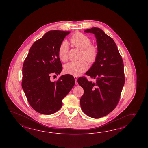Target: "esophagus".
I'll use <instances>...</instances> for the list:
<instances>
[{
    "instance_id": "esophagus-1",
    "label": "esophagus",
    "mask_w": 148,
    "mask_h": 148,
    "mask_svg": "<svg viewBox=\"0 0 148 148\" xmlns=\"http://www.w3.org/2000/svg\"><path fill=\"white\" fill-rule=\"evenodd\" d=\"M74 79H75V84L76 85H78V83H77V77L76 76H74Z\"/></svg>"
}]
</instances>
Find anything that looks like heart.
<instances>
[{
  "label": "heart",
  "mask_w": 148,
  "mask_h": 148,
  "mask_svg": "<svg viewBox=\"0 0 148 148\" xmlns=\"http://www.w3.org/2000/svg\"><path fill=\"white\" fill-rule=\"evenodd\" d=\"M70 42L73 46L81 50L80 58L86 59L90 63L94 62L98 55V47L91 43L90 37L85 34L77 32L72 35ZM69 45L66 41H63L60 45L58 49L59 58L65 62L67 60ZM88 68V65L85 60L79 61H72L68 63L64 67V71L68 74L74 76H79L85 72Z\"/></svg>",
  "instance_id": "1"
}]
</instances>
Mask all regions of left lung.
Returning <instances> with one entry per match:
<instances>
[{
    "mask_svg": "<svg viewBox=\"0 0 148 148\" xmlns=\"http://www.w3.org/2000/svg\"><path fill=\"white\" fill-rule=\"evenodd\" d=\"M84 32L94 34L98 55L86 73L95 82L89 81L85 77L77 79L84 90L81 108L88 116L99 118L112 112L119 102L125 83L124 64L114 41L101 29L92 27Z\"/></svg>",
    "mask_w": 148,
    "mask_h": 148,
    "instance_id": "1",
    "label": "left lung"
}]
</instances>
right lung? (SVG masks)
I'll return each instance as SVG.
<instances>
[{
	"mask_svg": "<svg viewBox=\"0 0 148 148\" xmlns=\"http://www.w3.org/2000/svg\"><path fill=\"white\" fill-rule=\"evenodd\" d=\"M69 33L47 32L32 45L23 63V90L32 108L41 114L49 115L58 111L63 99L75 85L74 77L69 74L62 75L56 81L50 79L62 70L58 48Z\"/></svg>",
	"mask_w": 148,
	"mask_h": 148,
	"instance_id": "1",
	"label": "right lung"
}]
</instances>
